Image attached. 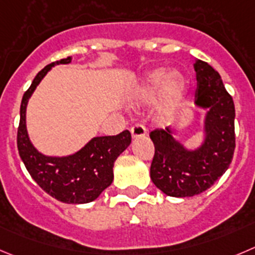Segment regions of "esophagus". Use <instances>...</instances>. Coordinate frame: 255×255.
<instances>
[{
    "mask_svg": "<svg viewBox=\"0 0 255 255\" xmlns=\"http://www.w3.org/2000/svg\"><path fill=\"white\" fill-rule=\"evenodd\" d=\"M130 131H131L132 137H140L146 135V129H145V126L142 124H135V125H132Z\"/></svg>",
    "mask_w": 255,
    "mask_h": 255,
    "instance_id": "esophagus-1",
    "label": "esophagus"
}]
</instances>
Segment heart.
I'll use <instances>...</instances> for the list:
<instances>
[{"label": "heart", "instance_id": "heart-1", "mask_svg": "<svg viewBox=\"0 0 255 255\" xmlns=\"http://www.w3.org/2000/svg\"><path fill=\"white\" fill-rule=\"evenodd\" d=\"M162 89V95L169 104L180 100L186 89V81L183 75L174 71L166 74L165 70L159 69L150 72L136 93V98L141 101L151 100Z\"/></svg>", "mask_w": 255, "mask_h": 255}]
</instances>
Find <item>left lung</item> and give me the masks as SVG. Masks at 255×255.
<instances>
[{
  "label": "left lung",
  "mask_w": 255,
  "mask_h": 255,
  "mask_svg": "<svg viewBox=\"0 0 255 255\" xmlns=\"http://www.w3.org/2000/svg\"><path fill=\"white\" fill-rule=\"evenodd\" d=\"M195 105L208 109L205 140L199 149L188 150L170 128L155 129L150 139L155 154L150 178L162 193L175 198L194 196L209 189L229 168L235 149V109L222 77L209 64L196 60Z\"/></svg>",
  "instance_id": "1"
}]
</instances>
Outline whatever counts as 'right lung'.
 <instances>
[{"instance_id": "obj_1", "label": "right lung", "mask_w": 255, "mask_h": 255, "mask_svg": "<svg viewBox=\"0 0 255 255\" xmlns=\"http://www.w3.org/2000/svg\"><path fill=\"white\" fill-rule=\"evenodd\" d=\"M71 56L43 67L23 94L17 130V149L26 169L41 189L52 198L67 204H85L95 200L114 179V162L131 142L129 130L114 136H98L81 150L69 156H46L35 149L26 130V106L28 99L51 70L59 64H70Z\"/></svg>"}]
</instances>
